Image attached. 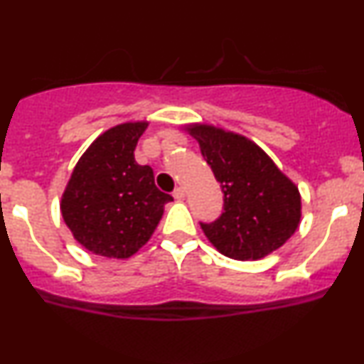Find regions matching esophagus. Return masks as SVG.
<instances>
[{"label":"esophagus","instance_id":"obj_1","mask_svg":"<svg viewBox=\"0 0 364 364\" xmlns=\"http://www.w3.org/2000/svg\"><path fill=\"white\" fill-rule=\"evenodd\" d=\"M173 196L174 200H183L185 198V190H183V188H176V190L173 191Z\"/></svg>","mask_w":364,"mask_h":364}]
</instances>
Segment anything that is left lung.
Here are the masks:
<instances>
[{"instance_id":"1","label":"left lung","mask_w":364,"mask_h":364,"mask_svg":"<svg viewBox=\"0 0 364 364\" xmlns=\"http://www.w3.org/2000/svg\"><path fill=\"white\" fill-rule=\"evenodd\" d=\"M185 129L223 186L224 212L214 223H200L207 240L224 257L241 262L260 260L281 248L301 220L298 186L240 133L202 123Z\"/></svg>"}]
</instances>
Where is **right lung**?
<instances>
[{
  "label": "right lung",
  "instance_id": "add662e5",
  "mask_svg": "<svg viewBox=\"0 0 364 364\" xmlns=\"http://www.w3.org/2000/svg\"><path fill=\"white\" fill-rule=\"evenodd\" d=\"M149 121H128L101 133L78 159L61 195V215L75 240L107 258H129L150 240L173 196L135 161Z\"/></svg>",
  "mask_w": 364,
  "mask_h": 364
}]
</instances>
